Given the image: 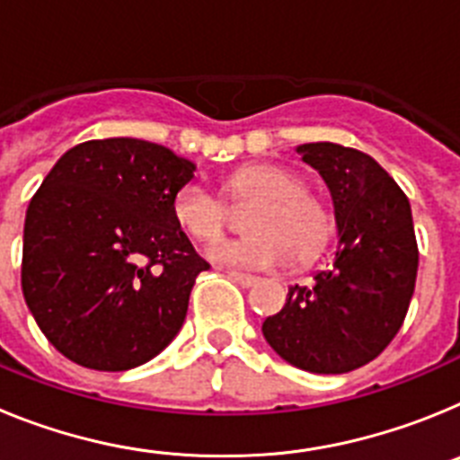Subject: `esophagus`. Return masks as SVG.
<instances>
[{
	"label": "esophagus",
	"instance_id": "1",
	"mask_svg": "<svg viewBox=\"0 0 460 460\" xmlns=\"http://www.w3.org/2000/svg\"><path fill=\"white\" fill-rule=\"evenodd\" d=\"M227 276H230V279L233 280H237L239 286H243V288H251V286H255V283H258V276H253V274H243V271H237V270H227Z\"/></svg>",
	"mask_w": 460,
	"mask_h": 460
}]
</instances>
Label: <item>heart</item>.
I'll use <instances>...</instances> for the list:
<instances>
[{
  "mask_svg": "<svg viewBox=\"0 0 460 460\" xmlns=\"http://www.w3.org/2000/svg\"><path fill=\"white\" fill-rule=\"evenodd\" d=\"M221 195L205 186L184 184L172 195V218L195 242H217L230 223V207H254L243 217V234L218 242L209 258L221 265L271 270L304 265L327 246L334 234V217L296 170L279 164L246 165L234 170L221 186Z\"/></svg>",
  "mask_w": 460,
  "mask_h": 460,
  "instance_id": "1",
  "label": "heart"
}]
</instances>
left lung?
<instances>
[{"label":"left lung","instance_id":"1","mask_svg":"<svg viewBox=\"0 0 460 460\" xmlns=\"http://www.w3.org/2000/svg\"><path fill=\"white\" fill-rule=\"evenodd\" d=\"M296 154L332 190L339 249L311 286L288 290L262 334L302 371H355L392 343L408 313L420 267L412 211L387 170L359 149L308 142Z\"/></svg>","mask_w":460,"mask_h":460}]
</instances>
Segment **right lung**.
Returning <instances> with one entry per match:
<instances>
[{
	"label": "right lung",
	"instance_id": "add662e5",
	"mask_svg": "<svg viewBox=\"0 0 460 460\" xmlns=\"http://www.w3.org/2000/svg\"><path fill=\"white\" fill-rule=\"evenodd\" d=\"M195 165L136 137L80 142L31 198L22 295L57 350L93 371H128L177 336L209 262L172 218Z\"/></svg>",
	"mask_w": 460,
	"mask_h": 460
}]
</instances>
